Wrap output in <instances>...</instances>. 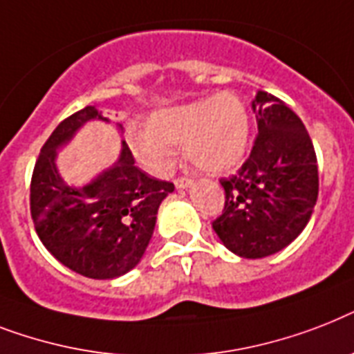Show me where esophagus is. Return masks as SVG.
Masks as SVG:
<instances>
[{"instance_id":"34e87169","label":"esophagus","mask_w":354,"mask_h":354,"mask_svg":"<svg viewBox=\"0 0 354 354\" xmlns=\"http://www.w3.org/2000/svg\"><path fill=\"white\" fill-rule=\"evenodd\" d=\"M194 185V180L188 179V177H179V179H175V186L179 188V190H185V188H190Z\"/></svg>"}]
</instances>
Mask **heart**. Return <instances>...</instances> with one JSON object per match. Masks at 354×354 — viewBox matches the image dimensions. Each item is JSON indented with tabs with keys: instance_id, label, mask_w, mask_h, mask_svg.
<instances>
[{
	"instance_id": "heart-1",
	"label": "heart",
	"mask_w": 354,
	"mask_h": 354,
	"mask_svg": "<svg viewBox=\"0 0 354 354\" xmlns=\"http://www.w3.org/2000/svg\"><path fill=\"white\" fill-rule=\"evenodd\" d=\"M250 138L247 107L230 91L160 109L146 122V133L129 138L133 155L155 175L168 174L177 146L203 171L221 174L243 162Z\"/></svg>"
}]
</instances>
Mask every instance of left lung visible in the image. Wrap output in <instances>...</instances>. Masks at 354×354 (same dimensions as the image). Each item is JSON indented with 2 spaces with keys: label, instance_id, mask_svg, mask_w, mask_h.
<instances>
[{
  "label": "left lung",
  "instance_id": "obj_1",
  "mask_svg": "<svg viewBox=\"0 0 354 354\" xmlns=\"http://www.w3.org/2000/svg\"><path fill=\"white\" fill-rule=\"evenodd\" d=\"M257 137L228 179L223 214L212 223L230 252L257 259L279 252L309 223L318 199V162L304 122L285 102L257 91Z\"/></svg>",
  "mask_w": 354,
  "mask_h": 354
}]
</instances>
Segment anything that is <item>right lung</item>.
<instances>
[{"instance_id":"right-lung-1","label":"right lung","mask_w":354,"mask_h":354,"mask_svg":"<svg viewBox=\"0 0 354 354\" xmlns=\"http://www.w3.org/2000/svg\"><path fill=\"white\" fill-rule=\"evenodd\" d=\"M89 120L109 122L87 106L58 124L44 144L30 180V216L39 241L62 265L86 278L113 279L142 259L160 203L175 186L137 168L124 140L111 168L78 188L65 185L56 153Z\"/></svg>"}]
</instances>
